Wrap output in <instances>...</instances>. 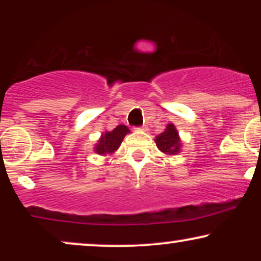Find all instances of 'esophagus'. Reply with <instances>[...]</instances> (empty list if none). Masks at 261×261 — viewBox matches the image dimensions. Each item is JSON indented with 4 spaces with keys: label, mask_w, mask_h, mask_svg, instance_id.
I'll return each instance as SVG.
<instances>
[{
    "label": "esophagus",
    "mask_w": 261,
    "mask_h": 261,
    "mask_svg": "<svg viewBox=\"0 0 261 261\" xmlns=\"http://www.w3.org/2000/svg\"><path fill=\"white\" fill-rule=\"evenodd\" d=\"M139 130L146 131V130H147V126H146V125H143V126H141V127H139Z\"/></svg>",
    "instance_id": "1"
}]
</instances>
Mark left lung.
Listing matches in <instances>:
<instances>
[{
  "label": "left lung",
  "instance_id": "left-lung-1",
  "mask_svg": "<svg viewBox=\"0 0 261 261\" xmlns=\"http://www.w3.org/2000/svg\"><path fill=\"white\" fill-rule=\"evenodd\" d=\"M155 145L164 154L175 155L180 152L181 141L178 131L173 124L167 125L166 130L155 137Z\"/></svg>",
  "mask_w": 261,
  "mask_h": 261
}]
</instances>
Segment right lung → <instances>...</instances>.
Wrapping results in <instances>:
<instances>
[{
    "label": "right lung",
    "instance_id": "add662e5",
    "mask_svg": "<svg viewBox=\"0 0 261 261\" xmlns=\"http://www.w3.org/2000/svg\"><path fill=\"white\" fill-rule=\"evenodd\" d=\"M130 133L127 126L125 125H118L113 131H107L100 136L99 141L95 145L94 151L98 154H112L120 147L122 140Z\"/></svg>",
    "mask_w": 261,
    "mask_h": 261
}]
</instances>
